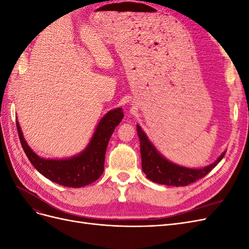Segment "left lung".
Returning a JSON list of instances; mask_svg holds the SVG:
<instances>
[{
	"label": "left lung",
	"mask_w": 249,
	"mask_h": 249,
	"mask_svg": "<svg viewBox=\"0 0 249 249\" xmlns=\"http://www.w3.org/2000/svg\"><path fill=\"white\" fill-rule=\"evenodd\" d=\"M138 137L140 140V153L142 161V170L147 178L152 182L173 187L187 186L196 182L197 179L206 177L225 155V150L218 159L202 168H189L180 166L163 157L143 132L141 126L137 124Z\"/></svg>",
	"instance_id": "left-lung-1"
}]
</instances>
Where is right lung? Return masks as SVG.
<instances>
[{"label": "right lung", "mask_w": 249, "mask_h": 249, "mask_svg": "<svg viewBox=\"0 0 249 249\" xmlns=\"http://www.w3.org/2000/svg\"><path fill=\"white\" fill-rule=\"evenodd\" d=\"M123 118L122 108L106 113L97 124L88 145L80 154L66 159H44L36 155L26 142L18 120L17 126L21 146L36 170L52 182L64 187L80 188L91 184L103 175L109 139Z\"/></svg>", "instance_id": "1"}]
</instances>
